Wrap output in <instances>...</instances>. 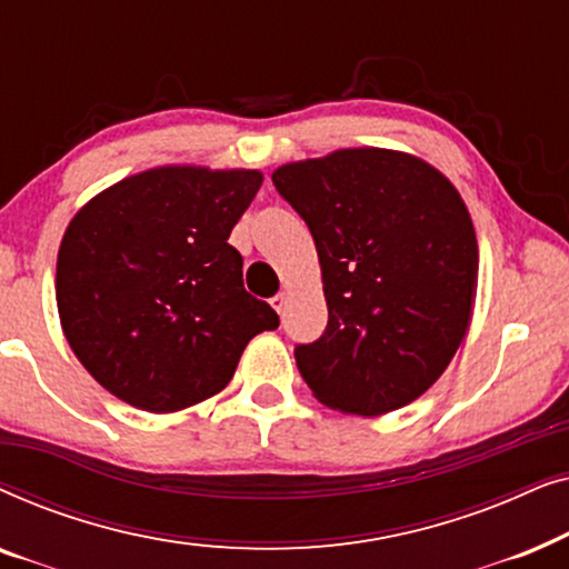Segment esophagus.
Segmentation results:
<instances>
[{
    "instance_id": "34e87169",
    "label": "esophagus",
    "mask_w": 569,
    "mask_h": 569,
    "mask_svg": "<svg viewBox=\"0 0 569 569\" xmlns=\"http://www.w3.org/2000/svg\"><path fill=\"white\" fill-rule=\"evenodd\" d=\"M284 306H287V295L284 292H279V295H274V298H271V308H274L277 313H284Z\"/></svg>"
}]
</instances>
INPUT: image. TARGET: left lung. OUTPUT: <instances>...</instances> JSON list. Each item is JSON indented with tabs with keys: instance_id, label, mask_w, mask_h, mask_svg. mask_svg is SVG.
<instances>
[{
	"instance_id": "obj_1",
	"label": "left lung",
	"mask_w": 569,
	"mask_h": 569,
	"mask_svg": "<svg viewBox=\"0 0 569 569\" xmlns=\"http://www.w3.org/2000/svg\"><path fill=\"white\" fill-rule=\"evenodd\" d=\"M277 191L316 240L329 323L298 345L326 407L380 417L438 380L469 331L479 246L456 186L409 152L352 147L287 162Z\"/></svg>"
}]
</instances>
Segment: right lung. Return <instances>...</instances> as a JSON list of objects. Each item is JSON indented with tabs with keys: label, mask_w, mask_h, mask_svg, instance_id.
Segmentation results:
<instances>
[{
	"label": "right lung",
	"mask_w": 569,
	"mask_h": 569,
	"mask_svg": "<svg viewBox=\"0 0 569 569\" xmlns=\"http://www.w3.org/2000/svg\"><path fill=\"white\" fill-rule=\"evenodd\" d=\"M261 181L246 168H150L108 186L67 224L61 329L116 399L152 415L193 407L230 383L256 333L277 329L228 243Z\"/></svg>",
	"instance_id": "obj_1"
}]
</instances>
